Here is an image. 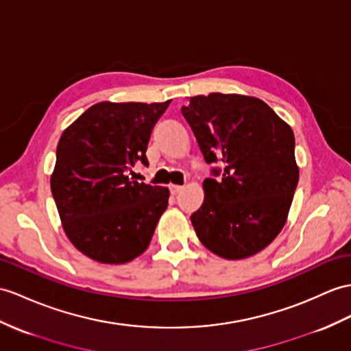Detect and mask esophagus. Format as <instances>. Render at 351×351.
Masks as SVG:
<instances>
[{"label": "esophagus", "mask_w": 351, "mask_h": 351, "mask_svg": "<svg viewBox=\"0 0 351 351\" xmlns=\"http://www.w3.org/2000/svg\"><path fill=\"white\" fill-rule=\"evenodd\" d=\"M169 191H171V193H173V195H177L178 192L183 191V186H180V184H169Z\"/></svg>", "instance_id": "esophagus-1"}]
</instances>
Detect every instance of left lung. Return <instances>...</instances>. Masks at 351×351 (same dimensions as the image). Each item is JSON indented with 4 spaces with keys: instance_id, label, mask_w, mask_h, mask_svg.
<instances>
[{
    "instance_id": "8db88e82",
    "label": "left lung",
    "mask_w": 351,
    "mask_h": 351,
    "mask_svg": "<svg viewBox=\"0 0 351 351\" xmlns=\"http://www.w3.org/2000/svg\"><path fill=\"white\" fill-rule=\"evenodd\" d=\"M182 113L211 174L204 202L191 216L199 241L223 259L259 253L283 229L299 180L295 135L259 98L210 93L189 99Z\"/></svg>"
}]
</instances>
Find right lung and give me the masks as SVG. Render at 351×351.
I'll return each instance as SVG.
<instances>
[{"instance_id": "add662e5", "label": "right lung", "mask_w": 351, "mask_h": 351, "mask_svg": "<svg viewBox=\"0 0 351 351\" xmlns=\"http://www.w3.org/2000/svg\"><path fill=\"white\" fill-rule=\"evenodd\" d=\"M169 102H98L59 138L50 189L68 240L88 258L126 263L149 247L169 191L130 173L149 165L150 134Z\"/></svg>"}]
</instances>
